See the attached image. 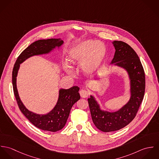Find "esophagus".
Returning a JSON list of instances; mask_svg holds the SVG:
<instances>
[{
	"mask_svg": "<svg viewBox=\"0 0 159 159\" xmlns=\"http://www.w3.org/2000/svg\"><path fill=\"white\" fill-rule=\"evenodd\" d=\"M81 97L83 98H87L89 96V92L85 89H81L80 92Z\"/></svg>",
	"mask_w": 159,
	"mask_h": 159,
	"instance_id": "34e87169",
	"label": "esophagus"
}]
</instances>
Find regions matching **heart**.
<instances>
[{
  "mask_svg": "<svg viewBox=\"0 0 159 159\" xmlns=\"http://www.w3.org/2000/svg\"><path fill=\"white\" fill-rule=\"evenodd\" d=\"M106 48L100 42L88 40L73 46L67 56L68 62L73 66L81 64L83 71L88 75L95 72L102 65L106 56ZM66 71L71 73L72 69L68 64L64 65Z\"/></svg>",
  "mask_w": 159,
  "mask_h": 159,
  "instance_id": "obj_1",
  "label": "heart"
}]
</instances>
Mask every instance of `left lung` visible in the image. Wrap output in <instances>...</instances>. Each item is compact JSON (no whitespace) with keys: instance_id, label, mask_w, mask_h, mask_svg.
<instances>
[{"instance_id":"left-lung-1","label":"left lung","mask_w":159,"mask_h":159,"mask_svg":"<svg viewBox=\"0 0 159 159\" xmlns=\"http://www.w3.org/2000/svg\"><path fill=\"white\" fill-rule=\"evenodd\" d=\"M116 51L111 63L127 70L131 82V97L129 102L114 113L100 110L97 102L91 96L88 98L91 117L95 127L103 132L120 130L135 117L145 92V73L134 49L122 41H113Z\"/></svg>"}]
</instances>
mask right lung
Returning <instances> with one entry per match:
<instances>
[{"label": "right lung", "mask_w": 159, "mask_h": 159, "mask_svg": "<svg viewBox=\"0 0 159 159\" xmlns=\"http://www.w3.org/2000/svg\"><path fill=\"white\" fill-rule=\"evenodd\" d=\"M60 39L39 40L26 48L18 56L13 68L12 83L13 92L19 108L27 119L36 127L43 130L55 132L61 130L66 125L71 108L80 99L78 92L80 88L73 86L68 89H61L57 103L54 108L49 113L40 115L29 111L21 101L16 88V76L21 64L26 59L35 55L48 53L56 46L63 44Z\"/></svg>", "instance_id": "right-lung-1"}]
</instances>
